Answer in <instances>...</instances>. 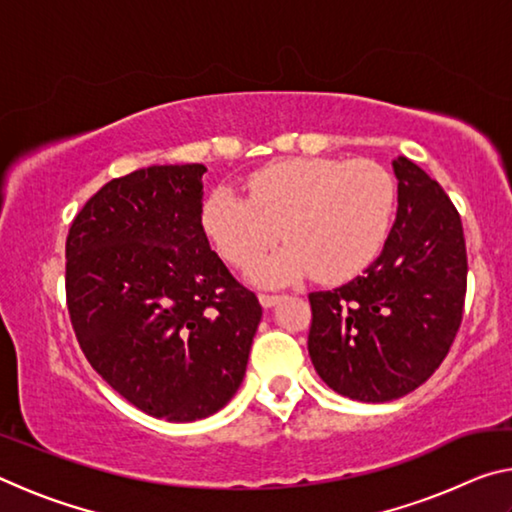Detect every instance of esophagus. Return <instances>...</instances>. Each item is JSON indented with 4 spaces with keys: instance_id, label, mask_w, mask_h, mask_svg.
Segmentation results:
<instances>
[{
    "instance_id": "esophagus-1",
    "label": "esophagus",
    "mask_w": 512,
    "mask_h": 512,
    "mask_svg": "<svg viewBox=\"0 0 512 512\" xmlns=\"http://www.w3.org/2000/svg\"><path fill=\"white\" fill-rule=\"evenodd\" d=\"M282 296H277V293H259V302H262V307H273L280 302Z\"/></svg>"
}]
</instances>
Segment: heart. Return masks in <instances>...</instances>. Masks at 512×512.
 Here are the masks:
<instances>
[{
	"instance_id": "obj_1",
	"label": "heart",
	"mask_w": 512,
	"mask_h": 512,
	"mask_svg": "<svg viewBox=\"0 0 512 512\" xmlns=\"http://www.w3.org/2000/svg\"><path fill=\"white\" fill-rule=\"evenodd\" d=\"M395 201V180L375 160L296 158L255 171L248 198L228 187L214 189L203 205V228L239 268L287 239V248L253 268L259 282H289L307 273L318 282H343L384 248Z\"/></svg>"
}]
</instances>
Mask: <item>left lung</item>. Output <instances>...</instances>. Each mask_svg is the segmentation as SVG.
<instances>
[{"mask_svg": "<svg viewBox=\"0 0 512 512\" xmlns=\"http://www.w3.org/2000/svg\"><path fill=\"white\" fill-rule=\"evenodd\" d=\"M397 216L363 275L309 293V357L329 388L359 402H391L424 384L463 320L467 250L445 189L400 155Z\"/></svg>", "mask_w": 512, "mask_h": 512, "instance_id": "left-lung-1", "label": "left lung"}]
</instances>
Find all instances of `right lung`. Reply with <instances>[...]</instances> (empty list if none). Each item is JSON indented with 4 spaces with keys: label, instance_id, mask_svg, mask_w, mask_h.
<instances>
[{
    "label": "right lung",
    "instance_id": "obj_1",
    "mask_svg": "<svg viewBox=\"0 0 512 512\" xmlns=\"http://www.w3.org/2000/svg\"><path fill=\"white\" fill-rule=\"evenodd\" d=\"M203 164L112 178L69 225L65 296L85 359L137 409L192 422L246 375L262 305L210 248Z\"/></svg>",
    "mask_w": 512,
    "mask_h": 512
}]
</instances>
